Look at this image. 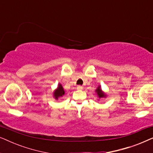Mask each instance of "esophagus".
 Wrapping results in <instances>:
<instances>
[{
  "instance_id": "obj_1",
  "label": "esophagus",
  "mask_w": 153,
  "mask_h": 153,
  "mask_svg": "<svg viewBox=\"0 0 153 153\" xmlns=\"http://www.w3.org/2000/svg\"><path fill=\"white\" fill-rule=\"evenodd\" d=\"M77 89H78V90H82L83 86H81V85H78V86H77Z\"/></svg>"
}]
</instances>
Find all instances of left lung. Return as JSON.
<instances>
[{
  "label": "left lung",
  "mask_w": 153,
  "mask_h": 153,
  "mask_svg": "<svg viewBox=\"0 0 153 153\" xmlns=\"http://www.w3.org/2000/svg\"><path fill=\"white\" fill-rule=\"evenodd\" d=\"M96 93H97L98 97H99V98H102V97H106V95L104 94L103 92L102 91V89L100 88V86H99L97 88V89L96 90Z\"/></svg>",
  "instance_id": "8db88e82"
}]
</instances>
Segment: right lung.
<instances>
[{
	"mask_svg": "<svg viewBox=\"0 0 153 153\" xmlns=\"http://www.w3.org/2000/svg\"><path fill=\"white\" fill-rule=\"evenodd\" d=\"M64 94H65V91L63 90V88H62L61 84H59V85H58V88L56 90L55 92H54V93H53L54 97H55L56 100H58V97H62V96Z\"/></svg>",
	"mask_w": 153,
	"mask_h": 153,
	"instance_id": "right-lung-1",
	"label": "right lung"
}]
</instances>
